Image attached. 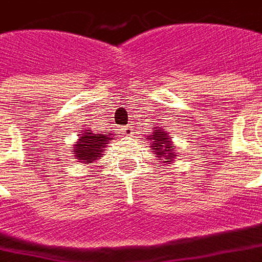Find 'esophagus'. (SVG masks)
Listing matches in <instances>:
<instances>
[{
  "instance_id": "34e87169",
  "label": "esophagus",
  "mask_w": 262,
  "mask_h": 262,
  "mask_svg": "<svg viewBox=\"0 0 262 262\" xmlns=\"http://www.w3.org/2000/svg\"><path fill=\"white\" fill-rule=\"evenodd\" d=\"M125 131H124V133L127 134V135H133V131H134V128L133 127H131V125H127V127H125Z\"/></svg>"
}]
</instances>
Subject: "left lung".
<instances>
[{
  "label": "left lung",
  "instance_id": "left-lung-1",
  "mask_svg": "<svg viewBox=\"0 0 262 262\" xmlns=\"http://www.w3.org/2000/svg\"><path fill=\"white\" fill-rule=\"evenodd\" d=\"M150 141V148L154 149L156 158H159V160H162V158H166L165 162L167 159L174 158V154H170V149H174V146H171L170 138L167 137V134L163 133V129H160L159 127H156L154 135L149 138Z\"/></svg>",
  "mask_w": 262,
  "mask_h": 262
}]
</instances>
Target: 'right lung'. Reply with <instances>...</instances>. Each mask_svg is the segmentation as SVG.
Wrapping results in <instances>:
<instances>
[{
  "label": "right lung",
  "mask_w": 262,
  "mask_h": 262,
  "mask_svg": "<svg viewBox=\"0 0 262 262\" xmlns=\"http://www.w3.org/2000/svg\"><path fill=\"white\" fill-rule=\"evenodd\" d=\"M112 139V134H95L86 129L74 146V150H72L75 154L74 156H76L79 160L92 163L102 158L103 148Z\"/></svg>",
  "instance_id": "right-lung-1"
}]
</instances>
